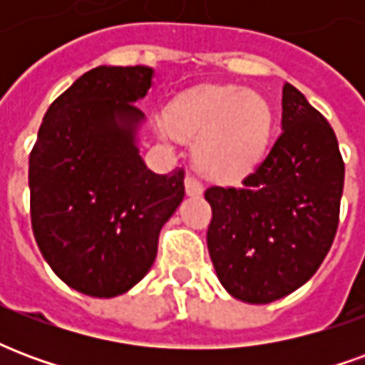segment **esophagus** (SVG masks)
Returning a JSON list of instances; mask_svg holds the SVG:
<instances>
[{
  "mask_svg": "<svg viewBox=\"0 0 365 365\" xmlns=\"http://www.w3.org/2000/svg\"><path fill=\"white\" fill-rule=\"evenodd\" d=\"M185 191H187V195H201L203 193V183L199 182L195 175L187 174L185 175Z\"/></svg>",
  "mask_w": 365,
  "mask_h": 365,
  "instance_id": "1",
  "label": "esophagus"
}]
</instances>
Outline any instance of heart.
<instances>
[{
    "instance_id": "b5f03b06",
    "label": "heart",
    "mask_w": 365,
    "mask_h": 365,
    "mask_svg": "<svg viewBox=\"0 0 365 365\" xmlns=\"http://www.w3.org/2000/svg\"><path fill=\"white\" fill-rule=\"evenodd\" d=\"M272 111L242 88H201L175 99L168 109L166 136H197L195 160L205 174L232 180L248 174L268 144Z\"/></svg>"
}]
</instances>
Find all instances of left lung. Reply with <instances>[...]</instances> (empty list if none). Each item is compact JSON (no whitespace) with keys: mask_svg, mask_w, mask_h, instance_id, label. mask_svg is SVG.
<instances>
[{"mask_svg":"<svg viewBox=\"0 0 365 365\" xmlns=\"http://www.w3.org/2000/svg\"><path fill=\"white\" fill-rule=\"evenodd\" d=\"M282 135L238 187L211 185L207 246L232 297L264 305L307 283L329 254L340 217L344 160L329 120L283 86Z\"/></svg>","mask_w":365,"mask_h":365,"instance_id":"8db88e82","label":"left lung"}]
</instances>
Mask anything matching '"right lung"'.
Wrapping results in <instances>:
<instances>
[{
  "label": "right lung",
  "mask_w": 365,
  "mask_h": 365,
  "mask_svg": "<svg viewBox=\"0 0 365 365\" xmlns=\"http://www.w3.org/2000/svg\"><path fill=\"white\" fill-rule=\"evenodd\" d=\"M152 68L97 66L44 115L29 156L31 225L60 279L91 297H117L148 274L158 235L185 195L183 168L154 174L136 148L135 101Z\"/></svg>",
  "instance_id": "1"
}]
</instances>
